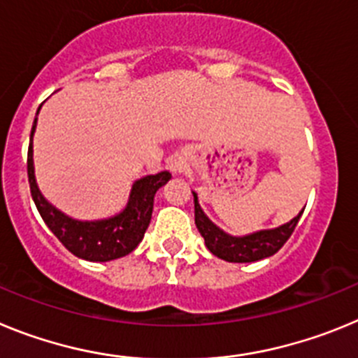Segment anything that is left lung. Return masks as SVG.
Returning <instances> with one entry per match:
<instances>
[{
    "label": "left lung",
    "instance_id": "obj_1",
    "mask_svg": "<svg viewBox=\"0 0 358 358\" xmlns=\"http://www.w3.org/2000/svg\"><path fill=\"white\" fill-rule=\"evenodd\" d=\"M195 202V224H197L199 233L202 235L206 248L215 256L231 264H248V262L264 260L267 256H273L274 252L283 248V243L290 238V235L296 229L301 213L294 217L290 222L276 227V229L258 231L248 236H229L222 229H218L210 218L204 215L197 202V195L194 194Z\"/></svg>",
    "mask_w": 358,
    "mask_h": 358
}]
</instances>
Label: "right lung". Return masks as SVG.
I'll return each mask as SVG.
<instances>
[{"label":"right lung","instance_id":"right-lung-1","mask_svg":"<svg viewBox=\"0 0 358 358\" xmlns=\"http://www.w3.org/2000/svg\"><path fill=\"white\" fill-rule=\"evenodd\" d=\"M39 113V110H37ZM37 116L34 120V127L30 134V147H28V182H30V194L41 217L50 227L59 242L82 260L90 262H109L122 258L138 248V243L143 238L145 231L152 218L154 210V195L163 185L169 182L172 177L170 172H159L156 176H147L132 186L131 199L127 208L116 217L96 220V222H80L66 217L59 210L50 204L41 195L34 177V159H31V136L36 131Z\"/></svg>","mask_w":358,"mask_h":358}]
</instances>
